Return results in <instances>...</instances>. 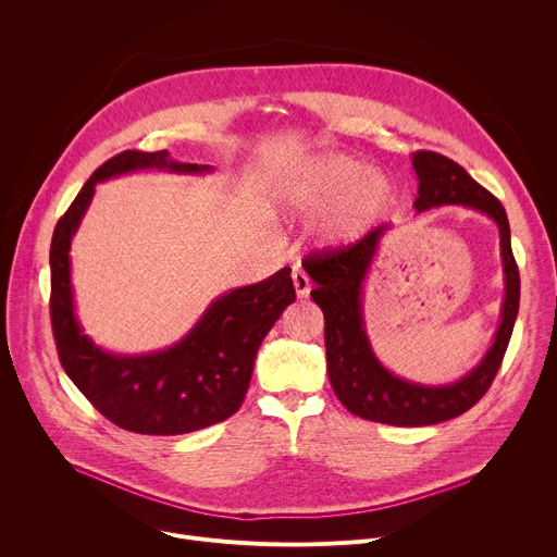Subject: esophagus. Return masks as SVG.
Masks as SVG:
<instances>
[{
	"instance_id": "obj_1",
	"label": "esophagus",
	"mask_w": 557,
	"mask_h": 557,
	"mask_svg": "<svg viewBox=\"0 0 557 557\" xmlns=\"http://www.w3.org/2000/svg\"><path fill=\"white\" fill-rule=\"evenodd\" d=\"M293 286H295V293H297L299 299L308 297V293H310V280H308V275H306L304 271H299V269L293 271Z\"/></svg>"
}]
</instances>
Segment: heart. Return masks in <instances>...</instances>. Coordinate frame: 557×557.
Here are the masks:
<instances>
[{
  "mask_svg": "<svg viewBox=\"0 0 557 557\" xmlns=\"http://www.w3.org/2000/svg\"><path fill=\"white\" fill-rule=\"evenodd\" d=\"M275 205L293 215L324 213L322 240L331 247L359 243L394 202L392 181L359 158L320 153L284 170L271 185Z\"/></svg>",
  "mask_w": 557,
  "mask_h": 557,
  "instance_id": "1",
  "label": "heart"
}]
</instances>
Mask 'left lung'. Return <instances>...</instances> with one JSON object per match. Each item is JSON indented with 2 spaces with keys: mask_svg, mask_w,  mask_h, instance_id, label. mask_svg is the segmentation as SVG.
Segmentation results:
<instances>
[{
  "mask_svg": "<svg viewBox=\"0 0 557 557\" xmlns=\"http://www.w3.org/2000/svg\"><path fill=\"white\" fill-rule=\"evenodd\" d=\"M412 168L419 178L417 213L458 205L492 218L498 226L505 299L492 346L479 363L451 383H421L389 372L374 355L363 320V288L383 237L392 231L389 224L376 226L344 251L312 256L304 262L314 282L310 297L324 312L326 368L337 399L348 412L366 421L396 428L443 423L481 401L500 368L520 306V275L511 253L505 207L458 163L441 153L417 151L412 153Z\"/></svg>",
  "mask_w": 557,
  "mask_h": 557,
  "instance_id": "1",
  "label": "left lung"
}]
</instances>
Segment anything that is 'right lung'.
<instances>
[{"instance_id": "right-lung-1", "label": "right lung", "mask_w": 557, "mask_h": 557, "mask_svg": "<svg viewBox=\"0 0 557 557\" xmlns=\"http://www.w3.org/2000/svg\"><path fill=\"white\" fill-rule=\"evenodd\" d=\"M202 176L211 165L178 163L163 151H121L76 194L50 245V317L59 361L72 383L112 423L136 434L174 436L228 419L243 406L256 355L295 301L290 269L218 295L176 344L145 355L106 350L84 333L70 280V247L99 183L134 172Z\"/></svg>"}]
</instances>
